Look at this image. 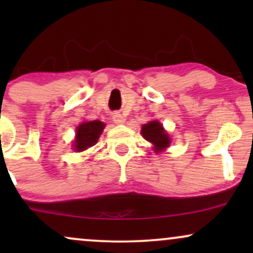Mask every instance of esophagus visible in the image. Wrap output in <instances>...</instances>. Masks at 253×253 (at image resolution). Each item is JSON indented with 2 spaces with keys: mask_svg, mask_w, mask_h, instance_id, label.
Wrapping results in <instances>:
<instances>
[{
  "mask_svg": "<svg viewBox=\"0 0 253 253\" xmlns=\"http://www.w3.org/2000/svg\"><path fill=\"white\" fill-rule=\"evenodd\" d=\"M113 121H114L117 125H123L125 124V121H126V119L123 114H120V113H114V115H113Z\"/></svg>",
  "mask_w": 253,
  "mask_h": 253,
  "instance_id": "esophagus-1",
  "label": "esophagus"
}]
</instances>
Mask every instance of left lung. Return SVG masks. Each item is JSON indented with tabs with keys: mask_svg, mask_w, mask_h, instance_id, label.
<instances>
[{
	"mask_svg": "<svg viewBox=\"0 0 253 253\" xmlns=\"http://www.w3.org/2000/svg\"><path fill=\"white\" fill-rule=\"evenodd\" d=\"M141 135L145 140L150 141L153 145L155 152H163L165 149L170 146V138L167 130L163 128V125L159 121L153 120L150 123L143 125L141 127Z\"/></svg>",
	"mask_w": 253,
	"mask_h": 253,
	"instance_id": "obj_1",
	"label": "left lung"
}]
</instances>
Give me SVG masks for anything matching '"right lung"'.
Here are the masks:
<instances>
[{
	"mask_svg": "<svg viewBox=\"0 0 253 253\" xmlns=\"http://www.w3.org/2000/svg\"><path fill=\"white\" fill-rule=\"evenodd\" d=\"M106 127L102 121H84L78 125L76 128V138L74 141V150L77 152L88 150L97 143L98 138L102 134L103 128Z\"/></svg>",
	"mask_w": 253,
	"mask_h": 253,
	"instance_id": "1",
	"label": "right lung"
}]
</instances>
